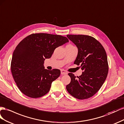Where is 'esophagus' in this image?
<instances>
[{
	"label": "esophagus",
	"mask_w": 124,
	"mask_h": 124,
	"mask_svg": "<svg viewBox=\"0 0 124 124\" xmlns=\"http://www.w3.org/2000/svg\"><path fill=\"white\" fill-rule=\"evenodd\" d=\"M61 73L62 75H66V74H68V72H66V70L63 69L61 70Z\"/></svg>",
	"instance_id": "obj_1"
}]
</instances>
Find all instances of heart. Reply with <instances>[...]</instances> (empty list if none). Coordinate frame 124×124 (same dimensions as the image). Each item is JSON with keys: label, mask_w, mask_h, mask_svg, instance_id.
Here are the masks:
<instances>
[{"label": "heart", "mask_w": 124, "mask_h": 124, "mask_svg": "<svg viewBox=\"0 0 124 124\" xmlns=\"http://www.w3.org/2000/svg\"><path fill=\"white\" fill-rule=\"evenodd\" d=\"M70 45V46H72V45Z\"/></svg>", "instance_id": "heart-1"}]
</instances>
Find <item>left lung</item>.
<instances>
[{
	"mask_svg": "<svg viewBox=\"0 0 124 124\" xmlns=\"http://www.w3.org/2000/svg\"><path fill=\"white\" fill-rule=\"evenodd\" d=\"M78 48L74 64L80 65L83 72L80 76L69 73L70 83L66 86L68 93L79 100L88 99L96 93L107 78L108 71L107 55L100 42L90 36L67 35Z\"/></svg>",
	"mask_w": 124,
	"mask_h": 124,
	"instance_id": "1",
	"label": "left lung"
}]
</instances>
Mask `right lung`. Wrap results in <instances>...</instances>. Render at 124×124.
I'll use <instances>...</instances> for the list:
<instances>
[{"label":"right lung","mask_w":124,"mask_h":124,"mask_svg":"<svg viewBox=\"0 0 124 124\" xmlns=\"http://www.w3.org/2000/svg\"><path fill=\"white\" fill-rule=\"evenodd\" d=\"M67 42L68 39L61 35L35 33L17 45L13 53L11 70L17 87L24 94L37 98L48 93L61 71L45 69L44 61L51 58L56 48Z\"/></svg>","instance_id":"obj_1"}]
</instances>
